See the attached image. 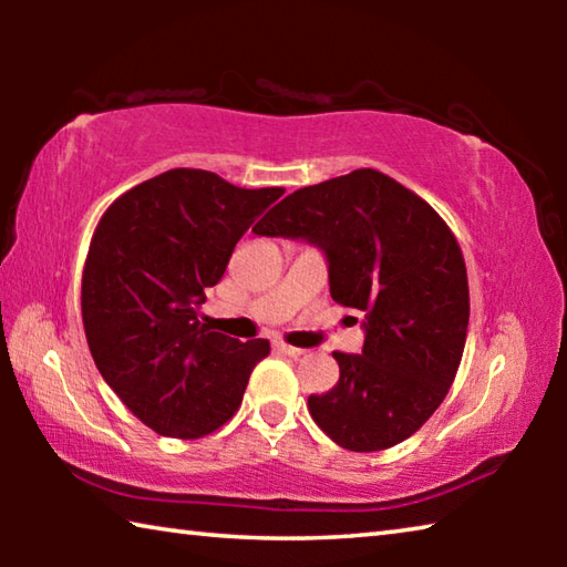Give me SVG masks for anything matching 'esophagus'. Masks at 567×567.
Segmentation results:
<instances>
[{"instance_id": "1", "label": "esophagus", "mask_w": 567, "mask_h": 567, "mask_svg": "<svg viewBox=\"0 0 567 567\" xmlns=\"http://www.w3.org/2000/svg\"><path fill=\"white\" fill-rule=\"evenodd\" d=\"M272 348H275L277 352H280V354H287V358H300V354L305 352L302 348H292V344H287V342H282V340H275Z\"/></svg>"}]
</instances>
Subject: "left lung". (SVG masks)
<instances>
[{
	"label": "left lung",
	"instance_id": "1",
	"mask_svg": "<svg viewBox=\"0 0 567 567\" xmlns=\"http://www.w3.org/2000/svg\"><path fill=\"white\" fill-rule=\"evenodd\" d=\"M252 233L320 247L332 300L364 315L362 352H332L338 385L307 398L322 433L352 453L417 433L453 385L470 320L465 260L443 217L382 172L354 169L287 195Z\"/></svg>",
	"mask_w": 567,
	"mask_h": 567
}]
</instances>
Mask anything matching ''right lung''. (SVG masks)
I'll return each mask as SVG.
<instances>
[{
	"instance_id": "add662e5",
	"label": "right lung",
	"mask_w": 567,
	"mask_h": 567,
	"mask_svg": "<svg viewBox=\"0 0 567 567\" xmlns=\"http://www.w3.org/2000/svg\"><path fill=\"white\" fill-rule=\"evenodd\" d=\"M243 189L205 169H169L114 199L82 275L94 364L159 435L195 440L235 415L267 340L239 342L197 318L237 239L282 195Z\"/></svg>"
}]
</instances>
